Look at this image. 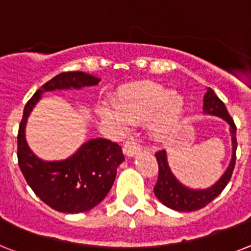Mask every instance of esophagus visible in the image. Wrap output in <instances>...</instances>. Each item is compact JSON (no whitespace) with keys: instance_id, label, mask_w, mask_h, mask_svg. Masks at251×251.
Masks as SVG:
<instances>
[{"instance_id":"obj_1","label":"esophagus","mask_w":251,"mask_h":251,"mask_svg":"<svg viewBox=\"0 0 251 251\" xmlns=\"http://www.w3.org/2000/svg\"><path fill=\"white\" fill-rule=\"evenodd\" d=\"M139 151H140V147H139L138 143L134 142L132 139H127V140L124 143V153H125L127 157H132V155H135Z\"/></svg>"}]
</instances>
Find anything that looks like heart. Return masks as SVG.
<instances>
[{
  "instance_id": "obj_1",
  "label": "heart",
  "mask_w": 251,
  "mask_h": 251,
  "mask_svg": "<svg viewBox=\"0 0 251 251\" xmlns=\"http://www.w3.org/2000/svg\"><path fill=\"white\" fill-rule=\"evenodd\" d=\"M115 107L103 103L100 112L103 119L125 130L127 122L143 124L151 120L149 130L155 139L174 134L184 121L186 102L180 94L158 84H144L121 90L115 100Z\"/></svg>"
}]
</instances>
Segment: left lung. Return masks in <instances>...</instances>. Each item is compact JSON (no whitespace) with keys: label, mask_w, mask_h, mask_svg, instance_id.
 <instances>
[{"label":"left lung","mask_w":251,"mask_h":251,"mask_svg":"<svg viewBox=\"0 0 251 251\" xmlns=\"http://www.w3.org/2000/svg\"><path fill=\"white\" fill-rule=\"evenodd\" d=\"M203 111L207 115L218 116L229 124L231 126L229 131L232 134V159L229 162L226 172L213 186L204 189V190H194L180 184L172 175L171 170L168 167L166 151H157L155 157L158 162V180L154 186V195L166 207L178 210V212H193V210L201 209L213 199H216L231 180L235 163H236V125L232 117L229 116L225 103L216 96V93L210 88L208 89L207 94L204 96Z\"/></svg>","instance_id":"1"}]
</instances>
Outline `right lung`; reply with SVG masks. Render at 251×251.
<instances>
[{"label":"right lung","instance_id":"1","mask_svg":"<svg viewBox=\"0 0 251 251\" xmlns=\"http://www.w3.org/2000/svg\"><path fill=\"white\" fill-rule=\"evenodd\" d=\"M98 83V77L83 71L61 73L42 85L25 104L18 134L19 167L35 195L57 212L81 213L100 204L111 190L117 167L125 157L117 143L98 138L86 142L65 161H42L26 144L25 125L44 92L80 89Z\"/></svg>","mask_w":251,"mask_h":251}]
</instances>
